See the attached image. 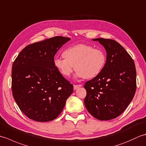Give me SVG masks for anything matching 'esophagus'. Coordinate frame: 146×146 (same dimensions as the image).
<instances>
[{
	"label": "esophagus",
	"mask_w": 146,
	"mask_h": 146,
	"mask_svg": "<svg viewBox=\"0 0 146 146\" xmlns=\"http://www.w3.org/2000/svg\"><path fill=\"white\" fill-rule=\"evenodd\" d=\"M81 86H82V85H74L73 88H74V90H76V89H78V88L81 87Z\"/></svg>",
	"instance_id": "esophagus-1"
}]
</instances>
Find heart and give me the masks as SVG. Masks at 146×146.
I'll return each instance as SVG.
<instances>
[{
	"mask_svg": "<svg viewBox=\"0 0 146 146\" xmlns=\"http://www.w3.org/2000/svg\"><path fill=\"white\" fill-rule=\"evenodd\" d=\"M63 56L64 58L54 59V66L64 77H69L75 69L77 77L95 78L100 73L106 63V55L103 51L85 44L66 49L63 52Z\"/></svg>",
	"mask_w": 146,
	"mask_h": 146,
	"instance_id": "1",
	"label": "heart"
}]
</instances>
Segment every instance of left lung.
<instances>
[{
	"label": "left lung",
	"mask_w": 146,
	"mask_h": 146,
	"mask_svg": "<svg viewBox=\"0 0 146 146\" xmlns=\"http://www.w3.org/2000/svg\"><path fill=\"white\" fill-rule=\"evenodd\" d=\"M107 52L104 69L86 82L85 105L93 117L109 120L119 116L134 97L136 70L134 60L119 42L110 39L97 38Z\"/></svg>",
	"instance_id": "8db88e82"
}]
</instances>
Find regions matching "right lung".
Returning a JSON list of instances; mask_svg holds the SVG:
<instances>
[{"label": "right lung", "mask_w": 146, "mask_h": 146, "mask_svg": "<svg viewBox=\"0 0 146 146\" xmlns=\"http://www.w3.org/2000/svg\"><path fill=\"white\" fill-rule=\"evenodd\" d=\"M70 38L55 36L27 46L14 61L12 91L26 115L36 122L55 119L63 110L73 86L54 66V57Z\"/></svg>", "instance_id": "obj_1"}]
</instances>
